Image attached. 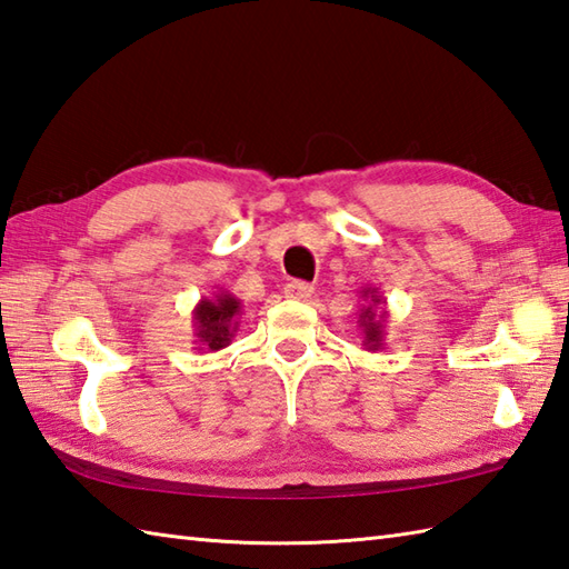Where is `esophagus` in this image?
I'll return each instance as SVG.
<instances>
[{
  "label": "esophagus",
  "mask_w": 569,
  "mask_h": 569,
  "mask_svg": "<svg viewBox=\"0 0 569 569\" xmlns=\"http://www.w3.org/2000/svg\"><path fill=\"white\" fill-rule=\"evenodd\" d=\"M286 298H290V300H308L310 296H312V286L310 283H306V281H290L288 286H286Z\"/></svg>",
  "instance_id": "1"
}]
</instances>
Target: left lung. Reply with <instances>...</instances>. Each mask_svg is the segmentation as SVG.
Returning a JSON list of instances; mask_svg holds the SVG:
<instances>
[{
    "instance_id": "left-lung-1",
    "label": "left lung",
    "mask_w": 569,
    "mask_h": 569,
    "mask_svg": "<svg viewBox=\"0 0 569 569\" xmlns=\"http://www.w3.org/2000/svg\"><path fill=\"white\" fill-rule=\"evenodd\" d=\"M361 298L366 306L359 312V327L363 332V347L366 351H380L386 347V325H388V310L386 298L380 296L376 286H363Z\"/></svg>"
}]
</instances>
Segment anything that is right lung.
Returning <instances> with one entry per match:
<instances>
[{"mask_svg":"<svg viewBox=\"0 0 569 569\" xmlns=\"http://www.w3.org/2000/svg\"><path fill=\"white\" fill-rule=\"evenodd\" d=\"M242 302L230 290H218L210 298H201L191 312L196 349L210 353L230 347V341L240 327Z\"/></svg>","mask_w":569,"mask_h":569,"instance_id":"add662e5","label":"right lung"}]
</instances>
